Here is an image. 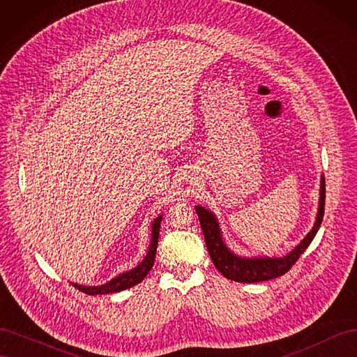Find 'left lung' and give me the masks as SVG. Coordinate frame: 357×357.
Instances as JSON below:
<instances>
[{"label":"left lung","mask_w":357,"mask_h":357,"mask_svg":"<svg viewBox=\"0 0 357 357\" xmlns=\"http://www.w3.org/2000/svg\"><path fill=\"white\" fill-rule=\"evenodd\" d=\"M325 177L321 176L316 223L312 226V229L307 234L305 238L302 240L294 250L283 257H243L235 255L234 252L229 250V247L225 244L222 238V231L218 218H215L210 210L201 207V205H197L195 210L204 232L205 244H207L214 266L218 268L226 278L234 280V282L238 283L266 282V280H273L286 274L289 269L296 264L299 256L305 252V248L311 244L312 238H314L320 228L323 214H325Z\"/></svg>","instance_id":"obj_1"}]
</instances>
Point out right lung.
Masks as SVG:
<instances>
[{
    "label": "right lung",
    "instance_id": "1",
    "mask_svg": "<svg viewBox=\"0 0 357 357\" xmlns=\"http://www.w3.org/2000/svg\"><path fill=\"white\" fill-rule=\"evenodd\" d=\"M160 220H162V214L158 215V218L152 223V241H150V244H149V250H147L146 257L143 259L142 264L137 265L134 269H131V271L122 273L121 275H117L113 280H110L109 283L101 284V286H82L77 283H71V284L86 295H107V294H116V291H122L125 289H129L138 283H142L155 264Z\"/></svg>",
    "mask_w": 357,
    "mask_h": 357
}]
</instances>
